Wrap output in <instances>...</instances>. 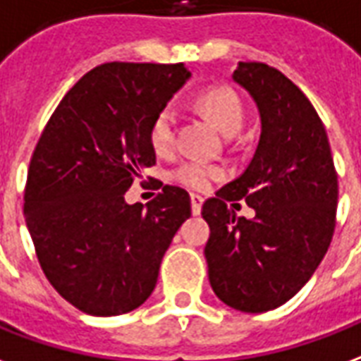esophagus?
<instances>
[{
  "label": "esophagus",
  "mask_w": 361,
  "mask_h": 361,
  "mask_svg": "<svg viewBox=\"0 0 361 361\" xmlns=\"http://www.w3.org/2000/svg\"><path fill=\"white\" fill-rule=\"evenodd\" d=\"M190 202H192V213H194V215H198V213L202 212V204H204V198H202L200 194H192Z\"/></svg>",
  "instance_id": "esophagus-1"
}]
</instances>
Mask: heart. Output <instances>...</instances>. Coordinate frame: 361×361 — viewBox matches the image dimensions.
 <instances>
[{"instance_id": "b5f03b06", "label": "heart", "mask_w": 361, "mask_h": 361, "mask_svg": "<svg viewBox=\"0 0 361 361\" xmlns=\"http://www.w3.org/2000/svg\"><path fill=\"white\" fill-rule=\"evenodd\" d=\"M196 105L198 109L204 113L209 123H212L219 133L225 136H233V134L240 128L242 125V102L238 94H236L231 86L227 84H213L207 86L206 90H202L196 97ZM149 144L154 148L155 154H169L175 144V111L173 107H163L149 125ZM223 175L221 167L215 165H207L202 161H183L171 171V178L177 180L186 188L192 190H206L207 186L217 180Z\"/></svg>"}]
</instances>
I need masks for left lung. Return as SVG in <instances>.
Instances as JSON below:
<instances>
[{
	"label": "left lung",
	"instance_id": "left-lung-1",
	"mask_svg": "<svg viewBox=\"0 0 361 361\" xmlns=\"http://www.w3.org/2000/svg\"><path fill=\"white\" fill-rule=\"evenodd\" d=\"M233 80L254 97L262 133L246 171L204 202V252L217 298L262 314L288 302L327 254L338 180L325 126L296 84L256 61L238 63ZM242 197L252 220L230 209Z\"/></svg>",
	"mask_w": 361,
	"mask_h": 361
}]
</instances>
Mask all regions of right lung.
I'll return each instance as SVG.
<instances>
[{
	"mask_svg": "<svg viewBox=\"0 0 361 361\" xmlns=\"http://www.w3.org/2000/svg\"><path fill=\"white\" fill-rule=\"evenodd\" d=\"M190 78L183 63H104L47 121L25 188L26 227L55 290L80 312H133L154 292L190 196L165 184L146 207L125 192L155 165L149 125Z\"/></svg>",
	"mask_w": 361,
	"mask_h": 361,
	"instance_id": "1",
	"label": "right lung"
}]
</instances>
